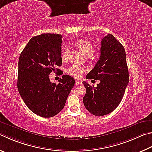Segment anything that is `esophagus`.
Masks as SVG:
<instances>
[{
  "instance_id": "1",
  "label": "esophagus",
  "mask_w": 152,
  "mask_h": 152,
  "mask_svg": "<svg viewBox=\"0 0 152 152\" xmlns=\"http://www.w3.org/2000/svg\"><path fill=\"white\" fill-rule=\"evenodd\" d=\"M76 85H79V84H81L82 82L80 80H76Z\"/></svg>"
}]
</instances>
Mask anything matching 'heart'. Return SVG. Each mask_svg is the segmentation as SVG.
Listing matches in <instances>:
<instances>
[{
    "label": "heart",
    "mask_w": 152,
    "mask_h": 152,
    "mask_svg": "<svg viewBox=\"0 0 152 152\" xmlns=\"http://www.w3.org/2000/svg\"><path fill=\"white\" fill-rule=\"evenodd\" d=\"M76 46L79 48L80 50L83 54L85 56L88 57L92 55L94 52V48L92 44L89 41L85 39H81L76 41L75 43ZM69 53V48L66 47L62 50V59L63 60H66L68 58ZM85 68L78 65H72L70 68L66 70V72L74 78H80L83 75L85 72Z\"/></svg>",
    "instance_id": "1"
}]
</instances>
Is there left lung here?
<instances>
[{"label": "left lung", "mask_w": 152, "mask_h": 152, "mask_svg": "<svg viewBox=\"0 0 152 152\" xmlns=\"http://www.w3.org/2000/svg\"><path fill=\"white\" fill-rule=\"evenodd\" d=\"M86 78L100 80L97 86L84 81L86 108L96 116L114 111L122 100L129 82V72L124 46L111 34L102 39L100 56Z\"/></svg>", "instance_id": "1"}]
</instances>
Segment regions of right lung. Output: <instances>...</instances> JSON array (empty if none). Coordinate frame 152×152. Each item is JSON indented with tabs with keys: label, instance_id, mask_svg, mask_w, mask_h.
Instances as JSON below:
<instances>
[{
	"label": "right lung",
	"instance_id": "1",
	"mask_svg": "<svg viewBox=\"0 0 152 152\" xmlns=\"http://www.w3.org/2000/svg\"><path fill=\"white\" fill-rule=\"evenodd\" d=\"M61 34H42L32 38L18 60L17 88L24 102L31 111L51 118L64 108L75 80L63 75L59 83L50 81L51 72L62 65Z\"/></svg>",
	"mask_w": 152,
	"mask_h": 152
}]
</instances>
